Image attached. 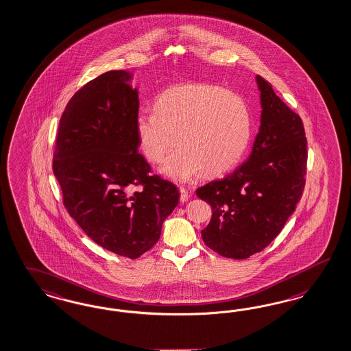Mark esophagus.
<instances>
[{
	"label": "esophagus",
	"mask_w": 351,
	"mask_h": 351,
	"mask_svg": "<svg viewBox=\"0 0 351 351\" xmlns=\"http://www.w3.org/2000/svg\"><path fill=\"white\" fill-rule=\"evenodd\" d=\"M189 198V192L185 188H180V201L185 202Z\"/></svg>",
	"instance_id": "34e87169"
}]
</instances>
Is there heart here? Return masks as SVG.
Returning <instances> with one entry per match:
<instances>
[{
  "instance_id": "1",
  "label": "heart",
  "mask_w": 351,
  "mask_h": 351,
  "mask_svg": "<svg viewBox=\"0 0 351 351\" xmlns=\"http://www.w3.org/2000/svg\"><path fill=\"white\" fill-rule=\"evenodd\" d=\"M137 143L152 163H159L171 147L160 172L173 180H188L202 172L218 176L245 154L252 138V114L242 97L215 84L186 83L166 89L154 111L140 110L134 119Z\"/></svg>"
}]
</instances>
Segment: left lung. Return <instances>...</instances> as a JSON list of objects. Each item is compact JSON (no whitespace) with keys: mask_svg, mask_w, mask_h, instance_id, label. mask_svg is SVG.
Here are the masks:
<instances>
[{"mask_svg":"<svg viewBox=\"0 0 351 351\" xmlns=\"http://www.w3.org/2000/svg\"><path fill=\"white\" fill-rule=\"evenodd\" d=\"M262 119L249 158L195 191L213 208L202 240L218 254L246 259L275 240L302 197L307 138L301 117L262 76Z\"/></svg>","mask_w":351,"mask_h":351,"instance_id":"obj_1","label":"left lung"}]
</instances>
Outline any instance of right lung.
<instances>
[{
    "mask_svg": "<svg viewBox=\"0 0 351 351\" xmlns=\"http://www.w3.org/2000/svg\"><path fill=\"white\" fill-rule=\"evenodd\" d=\"M130 79L123 70L108 71L71 97L60 121L53 172L63 205L86 236L136 259L157 243L180 194L152 175L137 152L138 96Z\"/></svg>",
    "mask_w": 351,
    "mask_h": 351,
    "instance_id": "right-lung-1",
    "label": "right lung"
}]
</instances>
